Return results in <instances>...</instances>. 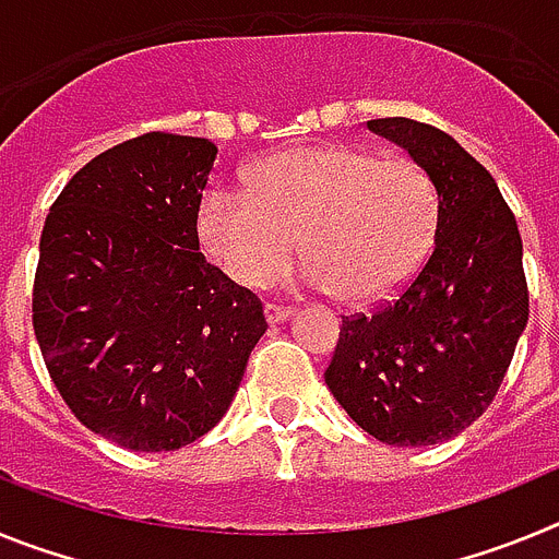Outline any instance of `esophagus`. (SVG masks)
Listing matches in <instances>:
<instances>
[{
	"instance_id": "esophagus-1",
	"label": "esophagus",
	"mask_w": 559,
	"mask_h": 559,
	"mask_svg": "<svg viewBox=\"0 0 559 559\" xmlns=\"http://www.w3.org/2000/svg\"><path fill=\"white\" fill-rule=\"evenodd\" d=\"M290 319V310L283 305H265V322L269 324H283Z\"/></svg>"
}]
</instances>
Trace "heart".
I'll return each mask as SVG.
<instances>
[{"mask_svg":"<svg viewBox=\"0 0 559 559\" xmlns=\"http://www.w3.org/2000/svg\"><path fill=\"white\" fill-rule=\"evenodd\" d=\"M437 224L426 167L349 145L276 153L257 167L251 192L212 187L199 204L201 246L235 283H274L299 237L310 285L349 305L397 294L426 263Z\"/></svg>","mask_w":559,"mask_h":559,"instance_id":"1","label":"heart"}]
</instances>
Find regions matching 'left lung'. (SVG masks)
<instances>
[{
  "mask_svg": "<svg viewBox=\"0 0 559 559\" xmlns=\"http://www.w3.org/2000/svg\"><path fill=\"white\" fill-rule=\"evenodd\" d=\"M428 170L439 192L433 249L403 294L344 319L324 380L374 439L437 445L481 417L530 319L523 243L487 167L408 117L369 120Z\"/></svg>",
  "mask_w": 559,
  "mask_h": 559,
  "instance_id": "1",
  "label": "left lung"
}]
</instances>
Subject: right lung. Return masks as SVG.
<instances>
[{
  "instance_id": "obj_1",
  "label": "right lung",
  "mask_w": 559,
  "mask_h": 559,
  "mask_svg": "<svg viewBox=\"0 0 559 559\" xmlns=\"http://www.w3.org/2000/svg\"><path fill=\"white\" fill-rule=\"evenodd\" d=\"M215 156L201 136L142 133L81 167L44 224V364L83 426L128 451H179L218 426L269 330L260 299L199 249Z\"/></svg>"
}]
</instances>
